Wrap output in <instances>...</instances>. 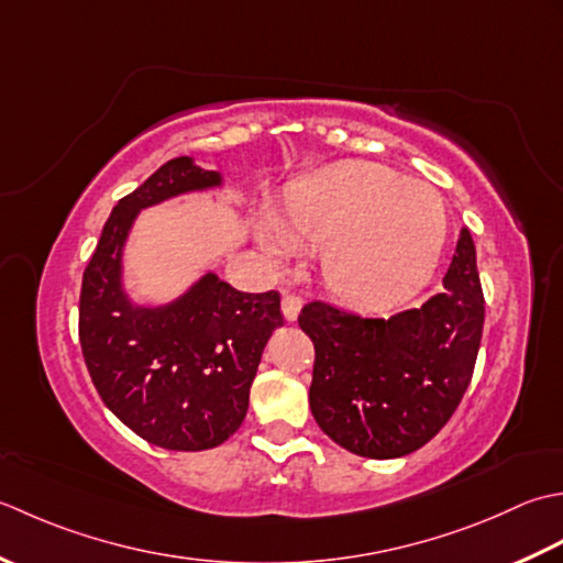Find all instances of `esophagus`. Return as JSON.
<instances>
[{"instance_id": "34e87169", "label": "esophagus", "mask_w": 563, "mask_h": 563, "mask_svg": "<svg viewBox=\"0 0 563 563\" xmlns=\"http://www.w3.org/2000/svg\"><path fill=\"white\" fill-rule=\"evenodd\" d=\"M301 296L298 294H289L286 291L284 294V298H282V313H284V318L289 320V323H294V320L298 318V313H301Z\"/></svg>"}]
</instances>
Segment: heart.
Instances as JSON below:
<instances>
[{
  "instance_id": "1",
  "label": "heart",
  "mask_w": 563,
  "mask_h": 563,
  "mask_svg": "<svg viewBox=\"0 0 563 563\" xmlns=\"http://www.w3.org/2000/svg\"><path fill=\"white\" fill-rule=\"evenodd\" d=\"M257 240L272 257L318 245L328 289L357 306L406 301L438 267L446 209L438 189L369 159L316 169L262 213Z\"/></svg>"
}]
</instances>
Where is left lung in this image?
<instances>
[{
  "instance_id": "8db88e82",
  "label": "left lung",
  "mask_w": 563,
  "mask_h": 563,
  "mask_svg": "<svg viewBox=\"0 0 563 563\" xmlns=\"http://www.w3.org/2000/svg\"><path fill=\"white\" fill-rule=\"evenodd\" d=\"M313 340L311 412L332 442L369 459L420 450L452 418L474 374L484 291L472 233L462 228L442 291L391 318L303 306Z\"/></svg>"
}]
</instances>
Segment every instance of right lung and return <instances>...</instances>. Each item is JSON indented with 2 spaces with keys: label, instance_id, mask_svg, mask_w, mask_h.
Returning <instances> with one entry per match:
<instances>
[{
  "label": "right lung",
  "instance_id": "1",
  "mask_svg": "<svg viewBox=\"0 0 563 563\" xmlns=\"http://www.w3.org/2000/svg\"><path fill=\"white\" fill-rule=\"evenodd\" d=\"M221 187V172L169 159L113 206L82 277L79 342L91 382L125 428L163 450H211L243 426L262 352L284 325L277 291H238L213 272L165 303H137L125 289L137 213Z\"/></svg>",
  "mask_w": 563,
  "mask_h": 563
}]
</instances>
